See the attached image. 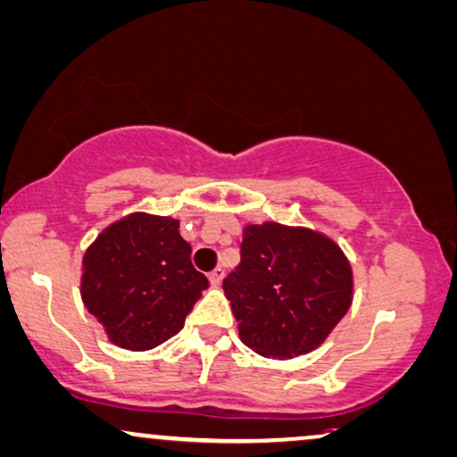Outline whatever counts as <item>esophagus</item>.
I'll list each match as a JSON object with an SVG mask.
<instances>
[{
    "instance_id": "34e87169",
    "label": "esophagus",
    "mask_w": 457,
    "mask_h": 457,
    "mask_svg": "<svg viewBox=\"0 0 457 457\" xmlns=\"http://www.w3.org/2000/svg\"><path fill=\"white\" fill-rule=\"evenodd\" d=\"M223 275H226V271H223L221 267L213 269V271L209 273V281H211V286H220L221 281H223Z\"/></svg>"
}]
</instances>
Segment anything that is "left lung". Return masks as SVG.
Here are the masks:
<instances>
[{
  "instance_id": "8db88e82",
  "label": "left lung",
  "mask_w": 457,
  "mask_h": 457,
  "mask_svg": "<svg viewBox=\"0 0 457 457\" xmlns=\"http://www.w3.org/2000/svg\"><path fill=\"white\" fill-rule=\"evenodd\" d=\"M242 261L223 279L240 339L256 354L319 348L352 304L350 261L331 237L275 221L244 228Z\"/></svg>"
}]
</instances>
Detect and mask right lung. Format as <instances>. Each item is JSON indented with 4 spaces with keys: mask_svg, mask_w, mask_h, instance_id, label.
Wrapping results in <instances>:
<instances>
[{
    "mask_svg": "<svg viewBox=\"0 0 457 457\" xmlns=\"http://www.w3.org/2000/svg\"><path fill=\"white\" fill-rule=\"evenodd\" d=\"M173 217L130 213L101 231L82 259L80 295L109 342L157 348L184 327L209 281Z\"/></svg>",
    "mask_w": 457,
    "mask_h": 457,
    "instance_id": "1",
    "label": "right lung"
}]
</instances>
